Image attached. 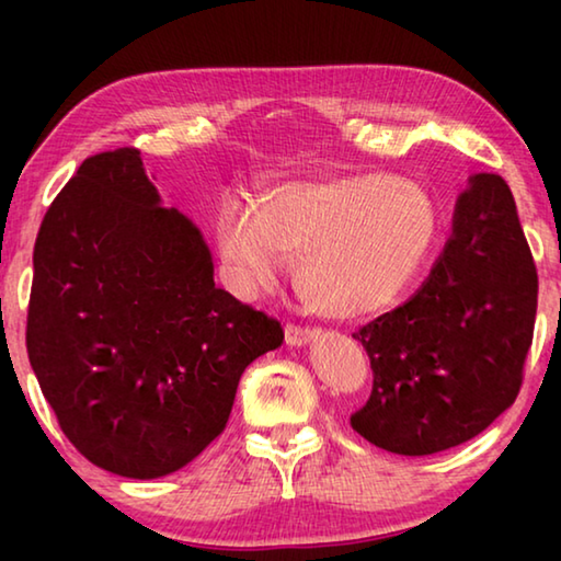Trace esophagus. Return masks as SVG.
Here are the masks:
<instances>
[{"mask_svg": "<svg viewBox=\"0 0 561 561\" xmlns=\"http://www.w3.org/2000/svg\"><path fill=\"white\" fill-rule=\"evenodd\" d=\"M314 334H317L314 329H307V327H299V324H287V327H284V339H287L289 346L309 344V341L314 339Z\"/></svg>", "mask_w": 561, "mask_h": 561, "instance_id": "34e87169", "label": "esophagus"}]
</instances>
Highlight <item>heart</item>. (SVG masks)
Here are the masks:
<instances>
[{"instance_id":"b5f03b06","label":"heart","mask_w":561,"mask_h":561,"mask_svg":"<svg viewBox=\"0 0 561 561\" xmlns=\"http://www.w3.org/2000/svg\"><path fill=\"white\" fill-rule=\"evenodd\" d=\"M438 234L423 185L378 173L287 183L262 207L227 197L217 244L242 294L272 287L299 254V289L331 317H360L401 297Z\"/></svg>"}]
</instances>
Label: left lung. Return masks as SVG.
<instances>
[{
    "instance_id": "1",
    "label": "left lung",
    "mask_w": 561,
    "mask_h": 561,
    "mask_svg": "<svg viewBox=\"0 0 561 561\" xmlns=\"http://www.w3.org/2000/svg\"><path fill=\"white\" fill-rule=\"evenodd\" d=\"M535 314L537 267L515 197L500 175L478 173L455 203L431 277L354 334L374 388L351 428L396 455L474 438L515 403Z\"/></svg>"
}]
</instances>
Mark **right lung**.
I'll return each instance as SVG.
<instances>
[{
	"label": "right lung",
	"instance_id": "1",
	"mask_svg": "<svg viewBox=\"0 0 561 561\" xmlns=\"http://www.w3.org/2000/svg\"><path fill=\"white\" fill-rule=\"evenodd\" d=\"M210 247L163 207L140 150L91 156L34 244L26 351L66 438L133 480L197 458L230 417L244 368L284 331L215 287Z\"/></svg>",
	"mask_w": 561,
	"mask_h": 561
}]
</instances>
